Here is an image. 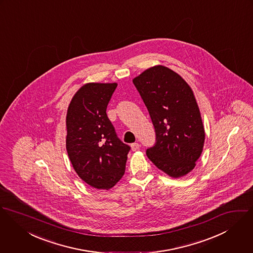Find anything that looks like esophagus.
Instances as JSON below:
<instances>
[{"mask_svg": "<svg viewBox=\"0 0 253 253\" xmlns=\"http://www.w3.org/2000/svg\"><path fill=\"white\" fill-rule=\"evenodd\" d=\"M140 143H138V142H134V143L131 144V147H132V150H133V151L139 150V149H140Z\"/></svg>", "mask_w": 253, "mask_h": 253, "instance_id": "esophagus-1", "label": "esophagus"}]
</instances>
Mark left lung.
Returning a JSON list of instances; mask_svg holds the SVG:
<instances>
[{"label": "left lung", "mask_w": 253, "mask_h": 253, "mask_svg": "<svg viewBox=\"0 0 253 253\" xmlns=\"http://www.w3.org/2000/svg\"><path fill=\"white\" fill-rule=\"evenodd\" d=\"M133 84L149 113L155 143L146 149L149 160L171 177L187 174L201 156L205 130L193 91L164 66L147 69Z\"/></svg>", "instance_id": "8db88e82"}]
</instances>
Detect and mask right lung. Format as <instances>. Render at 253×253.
I'll return each instance as SVG.
<instances>
[{
    "mask_svg": "<svg viewBox=\"0 0 253 253\" xmlns=\"http://www.w3.org/2000/svg\"><path fill=\"white\" fill-rule=\"evenodd\" d=\"M116 84H87L67 113L66 148L79 176L97 189H110L123 176L130 146L117 137L107 108Z\"/></svg>",
    "mask_w": 253,
    "mask_h": 253,
    "instance_id": "obj_1",
    "label": "right lung"
}]
</instances>
